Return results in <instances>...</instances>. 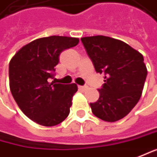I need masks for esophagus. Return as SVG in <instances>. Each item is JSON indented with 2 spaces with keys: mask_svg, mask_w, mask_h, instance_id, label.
Listing matches in <instances>:
<instances>
[{
  "mask_svg": "<svg viewBox=\"0 0 157 157\" xmlns=\"http://www.w3.org/2000/svg\"><path fill=\"white\" fill-rule=\"evenodd\" d=\"M78 89H80V90H82V91H85V90L87 89V86H78Z\"/></svg>",
  "mask_w": 157,
  "mask_h": 157,
  "instance_id": "obj_1",
  "label": "esophagus"
}]
</instances>
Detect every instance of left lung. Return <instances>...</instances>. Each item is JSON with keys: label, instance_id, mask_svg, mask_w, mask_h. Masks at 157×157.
<instances>
[{"label": "left lung", "instance_id": "obj_1", "mask_svg": "<svg viewBox=\"0 0 157 157\" xmlns=\"http://www.w3.org/2000/svg\"><path fill=\"white\" fill-rule=\"evenodd\" d=\"M81 41L96 72L105 74L99 98L90 104L92 113L103 121H117L129 114L142 95L147 75L143 55L109 36H86Z\"/></svg>", "mask_w": 157, "mask_h": 157}]
</instances>
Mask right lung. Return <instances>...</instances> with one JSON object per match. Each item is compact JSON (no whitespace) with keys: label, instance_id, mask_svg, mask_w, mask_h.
Instances as JSON below:
<instances>
[{"label":"right lung","instance_id":"add662e5","mask_svg":"<svg viewBox=\"0 0 157 157\" xmlns=\"http://www.w3.org/2000/svg\"><path fill=\"white\" fill-rule=\"evenodd\" d=\"M77 37L52 36L34 40L15 53L9 64L10 88L20 110L33 121L52 127L70 113L75 83H49L62 51L76 46Z\"/></svg>","mask_w":157,"mask_h":157}]
</instances>
